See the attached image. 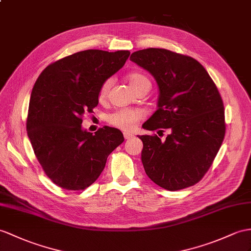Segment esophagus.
I'll use <instances>...</instances> for the list:
<instances>
[{
	"label": "esophagus",
	"instance_id": "1",
	"mask_svg": "<svg viewBox=\"0 0 251 251\" xmlns=\"http://www.w3.org/2000/svg\"><path fill=\"white\" fill-rule=\"evenodd\" d=\"M124 136H125L126 139H130V138H133V137H134V135H133L132 133H127V132H125V133H124Z\"/></svg>",
	"mask_w": 251,
	"mask_h": 251
}]
</instances>
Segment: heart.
I'll return each mask as SVG.
<instances>
[{
    "instance_id": "heart-1",
    "label": "heart",
    "mask_w": 251,
    "mask_h": 251,
    "mask_svg": "<svg viewBox=\"0 0 251 251\" xmlns=\"http://www.w3.org/2000/svg\"><path fill=\"white\" fill-rule=\"evenodd\" d=\"M127 81H129L132 88L136 91L143 89V88H150V81L149 78L146 75H142V73H131L127 76ZM112 86V79L108 78L106 81L101 85L100 90H99V99L100 100H105L109 89ZM144 113L139 109H118V111H115L114 113L109 114L107 116V121L112 126L119 127L121 130H132L136 126L138 122L143 119Z\"/></svg>"
}]
</instances>
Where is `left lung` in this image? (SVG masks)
Returning a JSON list of instances; mask_svg holds the SVG:
<instances>
[{"instance_id": "left-lung-1", "label": "left lung", "mask_w": 251, "mask_h": 251, "mask_svg": "<svg viewBox=\"0 0 251 251\" xmlns=\"http://www.w3.org/2000/svg\"><path fill=\"white\" fill-rule=\"evenodd\" d=\"M130 60L154 77L160 91L157 109L143 127L170 131L165 140L138 135L147 176L167 191L196 184L210 168L226 133L216 85L196 59L166 49L139 50Z\"/></svg>"}]
</instances>
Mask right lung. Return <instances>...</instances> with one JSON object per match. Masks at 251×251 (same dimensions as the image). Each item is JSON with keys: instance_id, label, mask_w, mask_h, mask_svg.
Segmentation results:
<instances>
[{"instance_id": "right-lung-1", "label": "right lung", "mask_w": 251, "mask_h": 251, "mask_svg": "<svg viewBox=\"0 0 251 251\" xmlns=\"http://www.w3.org/2000/svg\"><path fill=\"white\" fill-rule=\"evenodd\" d=\"M130 51L86 50L41 72L30 94L27 135L46 175L57 186L79 191L99 178L107 156L124 143L120 130L82 127V117L99 103L101 85L119 71Z\"/></svg>"}]
</instances>
